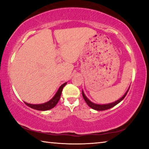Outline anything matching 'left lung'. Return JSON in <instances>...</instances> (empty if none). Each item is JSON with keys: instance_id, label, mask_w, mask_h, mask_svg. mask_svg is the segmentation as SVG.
<instances>
[{"instance_id": "8db88e82", "label": "left lung", "mask_w": 149, "mask_h": 149, "mask_svg": "<svg viewBox=\"0 0 149 149\" xmlns=\"http://www.w3.org/2000/svg\"><path fill=\"white\" fill-rule=\"evenodd\" d=\"M129 89H128V91H127V93L125 94V95L123 96V97L120 98L119 100H116V102H114L113 103H111V104H95L93 103V102H91L90 100H89L85 95H84V94L83 93V91H82V97H83V98L85 100V102H86V104H87L89 107H91V108H92L93 109H95V110H97V111H104V110H107V109H109L112 108V107H113L116 105L117 104L119 103V102L121 101V100H123L124 99V98L126 97V95H127V94L128 93V91H129Z\"/></svg>"}]
</instances>
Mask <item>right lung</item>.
I'll list each match as a JSON object with an SVG mask.
<instances>
[{
    "mask_svg": "<svg viewBox=\"0 0 149 149\" xmlns=\"http://www.w3.org/2000/svg\"><path fill=\"white\" fill-rule=\"evenodd\" d=\"M66 84H67V82H65V83L62 84L58 90V91H57L56 95H54V97L52 98L51 100H49V102H45L44 104H31L26 103V102H25V104H26L28 107H31V108L35 110H38V111H48V110H50L52 108H54V107L56 105V104L58 103L59 99H60L62 91H63V88L64 86L66 85Z\"/></svg>",
    "mask_w": 149,
    "mask_h": 149,
    "instance_id": "1",
    "label": "right lung"
}]
</instances>
